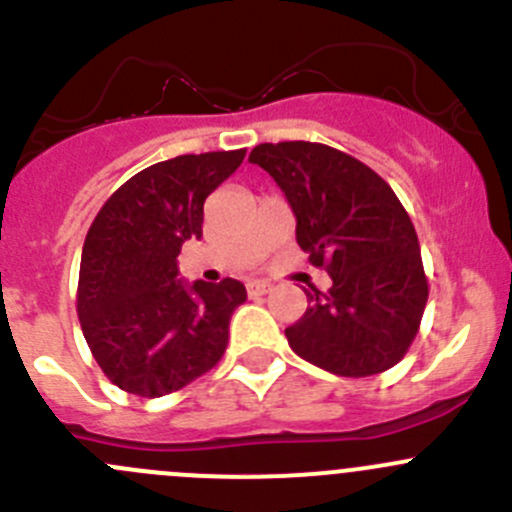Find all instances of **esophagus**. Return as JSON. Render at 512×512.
<instances>
[{
    "label": "esophagus",
    "instance_id": "1",
    "mask_svg": "<svg viewBox=\"0 0 512 512\" xmlns=\"http://www.w3.org/2000/svg\"><path fill=\"white\" fill-rule=\"evenodd\" d=\"M267 292H272L270 282H260V280L247 282V294H250V297H262V294Z\"/></svg>",
    "mask_w": 512,
    "mask_h": 512
}]
</instances>
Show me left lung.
I'll list each match as a JSON object with an SVG mask.
<instances>
[{"label":"left lung","mask_w":512,"mask_h":512,"mask_svg":"<svg viewBox=\"0 0 512 512\" xmlns=\"http://www.w3.org/2000/svg\"><path fill=\"white\" fill-rule=\"evenodd\" d=\"M297 218V242L332 277L312 287L307 312L285 329L292 352L337 376L381 374L404 359L428 299L409 213L379 173L324 143L252 148Z\"/></svg>","instance_id":"obj_1"}]
</instances>
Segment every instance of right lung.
<instances>
[{
    "mask_svg": "<svg viewBox=\"0 0 512 512\" xmlns=\"http://www.w3.org/2000/svg\"><path fill=\"white\" fill-rule=\"evenodd\" d=\"M240 151L148 165L98 210L81 252V332L103 374L143 399L173 394L223 359L245 285L178 280L180 247L203 235L205 198L240 168Z\"/></svg>",
    "mask_w": 512,
    "mask_h": 512,
    "instance_id": "obj_1",
    "label": "right lung"
}]
</instances>
